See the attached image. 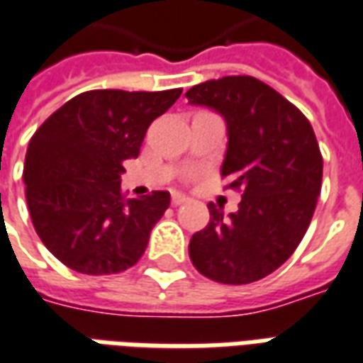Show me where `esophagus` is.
Returning a JSON list of instances; mask_svg holds the SVG:
<instances>
[{
    "instance_id": "esophagus-1",
    "label": "esophagus",
    "mask_w": 363,
    "mask_h": 363,
    "mask_svg": "<svg viewBox=\"0 0 363 363\" xmlns=\"http://www.w3.org/2000/svg\"><path fill=\"white\" fill-rule=\"evenodd\" d=\"M188 201V196H184V194H181V192H173L171 194V203L175 205H182V203H186Z\"/></svg>"
}]
</instances>
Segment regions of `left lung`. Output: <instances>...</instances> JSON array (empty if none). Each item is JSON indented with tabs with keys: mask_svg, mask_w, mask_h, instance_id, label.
I'll return each mask as SVG.
<instances>
[{
	"mask_svg": "<svg viewBox=\"0 0 363 363\" xmlns=\"http://www.w3.org/2000/svg\"><path fill=\"white\" fill-rule=\"evenodd\" d=\"M190 104L228 124L222 177L242 190L238 213L209 203V224L192 235L194 267L222 284H248L279 269L303 239L322 188V154L307 116L248 75L199 82Z\"/></svg>",
	"mask_w": 363,
	"mask_h": 363,
	"instance_id": "1",
	"label": "left lung"
}]
</instances>
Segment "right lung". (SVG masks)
<instances>
[{
  "label": "right lung",
  "instance_id": "right-lung-1",
  "mask_svg": "<svg viewBox=\"0 0 363 363\" xmlns=\"http://www.w3.org/2000/svg\"><path fill=\"white\" fill-rule=\"evenodd\" d=\"M181 92L88 90L37 128L22 173L26 201L43 245L69 269L111 275L139 262L169 192L125 199L122 164L139 156L148 125Z\"/></svg>",
  "mask_w": 363,
  "mask_h": 363
}]
</instances>
